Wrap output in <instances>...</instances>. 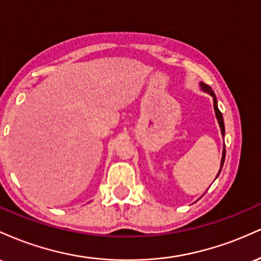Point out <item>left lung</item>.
Returning a JSON list of instances; mask_svg holds the SVG:
<instances>
[{
	"label": "left lung",
	"instance_id": "8db88e82",
	"mask_svg": "<svg viewBox=\"0 0 261 261\" xmlns=\"http://www.w3.org/2000/svg\"><path fill=\"white\" fill-rule=\"evenodd\" d=\"M200 88H201L202 92L207 93L212 97V99H214V109H215V114H216V118H217V121H218V125H220V128H221V134H222V136L224 137V122H223V116H222V113L220 112V109H218V106H217V99H216V95H215L214 91H212V88L207 85H205V83H200ZM224 158H226V148H224V145H223V151H222V158H221V167H220V172H218V174L221 173V169H222L223 167V163H224ZM217 174V176H218ZM216 176V178H217Z\"/></svg>",
	"mask_w": 261,
	"mask_h": 261
}]
</instances>
